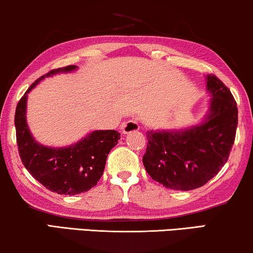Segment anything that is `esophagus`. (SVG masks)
Segmentation results:
<instances>
[{"instance_id": "obj_1", "label": "esophagus", "mask_w": 253, "mask_h": 253, "mask_svg": "<svg viewBox=\"0 0 253 253\" xmlns=\"http://www.w3.org/2000/svg\"><path fill=\"white\" fill-rule=\"evenodd\" d=\"M122 130H123V134H129L131 131H135L137 130L138 128H140V125H138V123L136 120H128V122L124 123L122 125Z\"/></svg>"}]
</instances>
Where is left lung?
<instances>
[{
    "instance_id": "1",
    "label": "left lung",
    "mask_w": 253,
    "mask_h": 253,
    "mask_svg": "<svg viewBox=\"0 0 253 253\" xmlns=\"http://www.w3.org/2000/svg\"><path fill=\"white\" fill-rule=\"evenodd\" d=\"M209 110L197 125L147 131L143 165L152 180L175 190L199 188L228 161L236 135L238 111L232 92L215 76H206Z\"/></svg>"
}]
</instances>
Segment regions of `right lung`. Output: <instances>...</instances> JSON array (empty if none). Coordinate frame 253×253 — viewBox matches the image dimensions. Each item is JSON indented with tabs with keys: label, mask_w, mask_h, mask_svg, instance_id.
Segmentation results:
<instances>
[{
	"label": "right lung",
	"mask_w": 253,
	"mask_h": 253,
	"mask_svg": "<svg viewBox=\"0 0 253 253\" xmlns=\"http://www.w3.org/2000/svg\"><path fill=\"white\" fill-rule=\"evenodd\" d=\"M78 66L52 70L28 88L16 108L15 126L21 163L35 180L54 193L77 195L91 189L104 172L109 152L117 145V130H94L69 147L50 148L35 140L26 120L27 94L44 78L57 73H69Z\"/></svg>",
	"instance_id": "right-lung-1"
}]
</instances>
